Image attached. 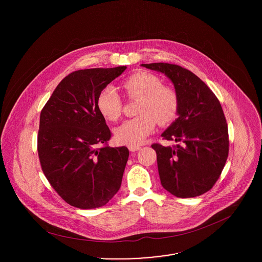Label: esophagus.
<instances>
[{
  "label": "esophagus",
  "mask_w": 262,
  "mask_h": 262,
  "mask_svg": "<svg viewBox=\"0 0 262 262\" xmlns=\"http://www.w3.org/2000/svg\"><path fill=\"white\" fill-rule=\"evenodd\" d=\"M128 148H129V150L130 151H138V150L141 149V147L140 146H138V145H129L128 146Z\"/></svg>",
  "instance_id": "esophagus-1"
}]
</instances>
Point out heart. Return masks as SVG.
Segmentation results:
<instances>
[{
	"label": "heart",
	"mask_w": 262,
	"mask_h": 262,
	"mask_svg": "<svg viewBox=\"0 0 262 262\" xmlns=\"http://www.w3.org/2000/svg\"><path fill=\"white\" fill-rule=\"evenodd\" d=\"M126 96L135 100L137 117L129 119L115 130L117 142L125 145H139L150 135L156 126L172 122L179 112L180 101L177 92L161 84L156 75L138 72L128 76L122 83ZM97 108L108 121H117L123 111L119 94L113 86L104 88L97 99Z\"/></svg>",
	"instance_id": "1"
}]
</instances>
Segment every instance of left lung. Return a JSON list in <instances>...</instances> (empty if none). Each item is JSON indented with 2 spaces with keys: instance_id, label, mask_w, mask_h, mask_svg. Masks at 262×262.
Here are the masks:
<instances>
[{
  "instance_id": "obj_1",
  "label": "left lung",
  "mask_w": 262,
  "mask_h": 262,
  "mask_svg": "<svg viewBox=\"0 0 262 262\" xmlns=\"http://www.w3.org/2000/svg\"><path fill=\"white\" fill-rule=\"evenodd\" d=\"M141 66L166 75L180 101L178 119L161 134L178 144L151 145L156 151L161 185L178 198L201 195L218 181L228 157V127L221 104L188 70L163 62Z\"/></svg>"
}]
</instances>
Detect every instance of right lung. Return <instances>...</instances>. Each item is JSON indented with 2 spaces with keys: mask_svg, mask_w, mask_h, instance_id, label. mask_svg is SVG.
<instances>
[{
  "mask_svg": "<svg viewBox=\"0 0 262 262\" xmlns=\"http://www.w3.org/2000/svg\"><path fill=\"white\" fill-rule=\"evenodd\" d=\"M126 69H89L70 74L40 113L41 168L51 187L75 208L105 206L121 187L129 150L107 145L111 131L97 108V99ZM100 145H103L101 149Z\"/></svg>",
  "mask_w": 262,
  "mask_h": 262,
  "instance_id": "right-lung-1",
  "label": "right lung"
}]
</instances>
